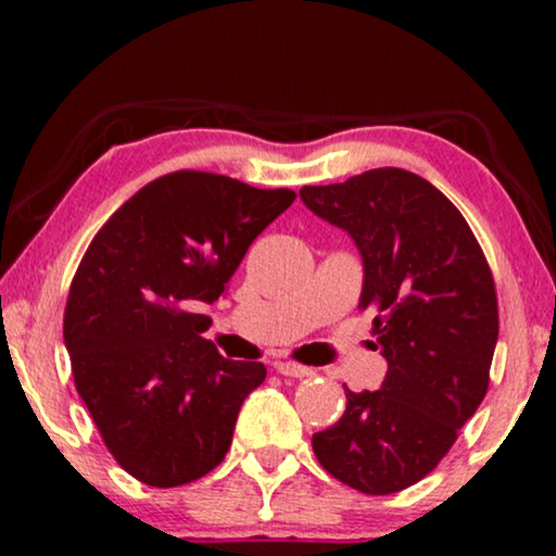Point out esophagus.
<instances>
[{
	"instance_id": "34e87169",
	"label": "esophagus",
	"mask_w": 556,
	"mask_h": 556,
	"mask_svg": "<svg viewBox=\"0 0 556 556\" xmlns=\"http://www.w3.org/2000/svg\"><path fill=\"white\" fill-rule=\"evenodd\" d=\"M276 371H278V375H283V377H295V379L314 375V371H311L308 367H301V364H295V362H278Z\"/></svg>"
}]
</instances>
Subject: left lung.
I'll return each mask as SVG.
<instances>
[{"instance_id": "obj_1", "label": "left lung", "mask_w": 556, "mask_h": 556, "mask_svg": "<svg viewBox=\"0 0 556 556\" xmlns=\"http://www.w3.org/2000/svg\"><path fill=\"white\" fill-rule=\"evenodd\" d=\"M301 200L359 250V308L375 314L387 359L382 387H344V415L311 443L341 483L397 493L443 460L489 390L498 341L491 268L458 207L413 172L369 169L303 187Z\"/></svg>"}]
</instances>
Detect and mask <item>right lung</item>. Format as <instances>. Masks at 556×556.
<instances>
[{
    "label": "right lung",
    "instance_id": "obj_1",
    "mask_svg": "<svg viewBox=\"0 0 556 556\" xmlns=\"http://www.w3.org/2000/svg\"><path fill=\"white\" fill-rule=\"evenodd\" d=\"M295 200L207 172H174L121 204L67 293L75 390L118 466L156 489L192 483L230 451L261 362H232L197 314L225 293L253 240Z\"/></svg>",
    "mask_w": 556,
    "mask_h": 556
}]
</instances>
